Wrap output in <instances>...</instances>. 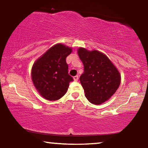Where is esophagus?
Instances as JSON below:
<instances>
[{
  "instance_id": "esophagus-1",
  "label": "esophagus",
  "mask_w": 148,
  "mask_h": 148,
  "mask_svg": "<svg viewBox=\"0 0 148 148\" xmlns=\"http://www.w3.org/2000/svg\"><path fill=\"white\" fill-rule=\"evenodd\" d=\"M73 78H74V81L76 82V81H77V80H78V76H75L73 77Z\"/></svg>"
}]
</instances>
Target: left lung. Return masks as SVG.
<instances>
[{
    "label": "left lung",
    "instance_id": "8db88e82",
    "mask_svg": "<svg viewBox=\"0 0 148 148\" xmlns=\"http://www.w3.org/2000/svg\"><path fill=\"white\" fill-rule=\"evenodd\" d=\"M77 53L84 66L79 77L85 95L92 104H101L113 95L120 85L121 76L110 60L96 51H87L83 47Z\"/></svg>",
    "mask_w": 148,
    "mask_h": 148
}]
</instances>
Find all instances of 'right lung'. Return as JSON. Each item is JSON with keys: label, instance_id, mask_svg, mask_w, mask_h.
Listing matches in <instances>:
<instances>
[{"label": "right lung", "instance_id": "right-lung-1", "mask_svg": "<svg viewBox=\"0 0 148 148\" xmlns=\"http://www.w3.org/2000/svg\"><path fill=\"white\" fill-rule=\"evenodd\" d=\"M72 49L58 44L51 47L34 62L32 79L42 97L49 101H57L63 97L70 82L74 80L69 74L66 57Z\"/></svg>", "mask_w": 148, "mask_h": 148}]
</instances>
